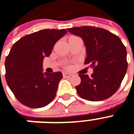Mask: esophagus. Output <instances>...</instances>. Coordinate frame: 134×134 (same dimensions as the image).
I'll use <instances>...</instances> for the list:
<instances>
[{"mask_svg":"<svg viewBox=\"0 0 134 134\" xmlns=\"http://www.w3.org/2000/svg\"><path fill=\"white\" fill-rule=\"evenodd\" d=\"M71 75H72L70 74V73H68V72H63V76L65 77H70Z\"/></svg>","mask_w":134,"mask_h":134,"instance_id":"obj_1","label":"esophagus"}]
</instances>
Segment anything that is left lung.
Returning <instances> with one entry per match:
<instances>
[{
    "label": "left lung",
    "mask_w": 134,
    "mask_h": 134,
    "mask_svg": "<svg viewBox=\"0 0 134 134\" xmlns=\"http://www.w3.org/2000/svg\"><path fill=\"white\" fill-rule=\"evenodd\" d=\"M68 31L83 40L87 52L85 64L94 68L91 77L79 75L81 82L75 87L79 96L91 101L113 96L120 87L128 66L126 48L120 38L94 26L70 28Z\"/></svg>",
    "instance_id": "8db88e82"
}]
</instances>
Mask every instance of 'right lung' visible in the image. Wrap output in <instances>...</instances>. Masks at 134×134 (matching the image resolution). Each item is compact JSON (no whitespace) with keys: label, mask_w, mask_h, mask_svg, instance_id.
<instances>
[{"label":"right lung","mask_w":134,"mask_h":134,"mask_svg":"<svg viewBox=\"0 0 134 134\" xmlns=\"http://www.w3.org/2000/svg\"><path fill=\"white\" fill-rule=\"evenodd\" d=\"M67 33L65 29H43L16 41L6 57L5 79L16 99L32 108H42L54 98L61 72H42V62L54 45Z\"/></svg>","instance_id":"right-lung-1"}]
</instances>
